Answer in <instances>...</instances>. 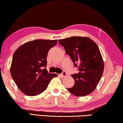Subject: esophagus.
I'll return each instance as SVG.
<instances>
[{
  "label": "esophagus",
  "instance_id": "1",
  "mask_svg": "<svg viewBox=\"0 0 123 123\" xmlns=\"http://www.w3.org/2000/svg\"><path fill=\"white\" fill-rule=\"evenodd\" d=\"M60 75H61L62 77H65V76H67V74L65 71H63V72H62V74H61Z\"/></svg>",
  "mask_w": 123,
  "mask_h": 123
}]
</instances>
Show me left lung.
<instances>
[{"instance_id":"obj_1","label":"left lung","mask_w":123,"mask_h":123,"mask_svg":"<svg viewBox=\"0 0 123 123\" xmlns=\"http://www.w3.org/2000/svg\"><path fill=\"white\" fill-rule=\"evenodd\" d=\"M66 53L70 56L79 72L72 75L75 80L67 90L77 96H86L95 89L103 75L104 63L98 45L85 37H71L60 39Z\"/></svg>"}]
</instances>
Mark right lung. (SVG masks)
Returning a JSON list of instances; mask_svg holds the SVG:
<instances>
[{"instance_id": "obj_1", "label": "right lung", "mask_w": 123, "mask_h": 123, "mask_svg": "<svg viewBox=\"0 0 123 123\" xmlns=\"http://www.w3.org/2000/svg\"><path fill=\"white\" fill-rule=\"evenodd\" d=\"M57 40L36 39L20 46L14 53L10 74L15 84L24 94L36 96L46 90L57 74L48 73L47 56Z\"/></svg>"}]
</instances>
